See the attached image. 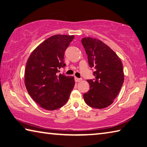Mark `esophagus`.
<instances>
[{
    "mask_svg": "<svg viewBox=\"0 0 147 147\" xmlns=\"http://www.w3.org/2000/svg\"><path fill=\"white\" fill-rule=\"evenodd\" d=\"M74 80H75V82H80V81L82 80V78H74Z\"/></svg>",
    "mask_w": 147,
    "mask_h": 147,
    "instance_id": "obj_1",
    "label": "esophagus"
}]
</instances>
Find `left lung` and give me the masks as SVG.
Here are the masks:
<instances>
[{
    "label": "left lung",
    "instance_id": "obj_1",
    "mask_svg": "<svg viewBox=\"0 0 147 147\" xmlns=\"http://www.w3.org/2000/svg\"><path fill=\"white\" fill-rule=\"evenodd\" d=\"M82 44L90 67L95 71V78L87 80L90 90L84 94V100L91 107L106 108L113 103L123 84L122 62L114 51L100 40L85 37Z\"/></svg>",
    "mask_w": 147,
    "mask_h": 147
}]
</instances>
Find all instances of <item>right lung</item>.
<instances>
[{
  "label": "right lung",
  "instance_id": "right-lung-1",
  "mask_svg": "<svg viewBox=\"0 0 147 147\" xmlns=\"http://www.w3.org/2000/svg\"><path fill=\"white\" fill-rule=\"evenodd\" d=\"M74 35L56 34L41 43L29 56L25 70V85L30 96L46 110L62 107L69 100L74 77L58 74L64 67V53Z\"/></svg>",
  "mask_w": 147,
  "mask_h": 147
}]
</instances>
